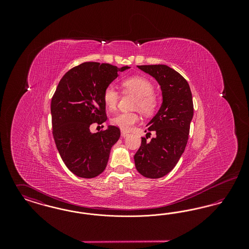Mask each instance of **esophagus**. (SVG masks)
I'll use <instances>...</instances> for the list:
<instances>
[{
	"instance_id": "1",
	"label": "esophagus",
	"mask_w": 249,
	"mask_h": 249,
	"mask_svg": "<svg viewBox=\"0 0 249 249\" xmlns=\"http://www.w3.org/2000/svg\"><path fill=\"white\" fill-rule=\"evenodd\" d=\"M121 135H122L123 137H125V136L129 135V132H128V131H125V130H121Z\"/></svg>"
}]
</instances>
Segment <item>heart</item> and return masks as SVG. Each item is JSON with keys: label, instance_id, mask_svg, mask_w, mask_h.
Masks as SVG:
<instances>
[{"label": "heart", "instance_id": "obj_1", "mask_svg": "<svg viewBox=\"0 0 249 249\" xmlns=\"http://www.w3.org/2000/svg\"><path fill=\"white\" fill-rule=\"evenodd\" d=\"M124 91L137 96L135 107L144 115H152L156 111L159 101L154 92V86L143 76H131L122 81ZM104 102L110 110L116 109L119 100V91L113 86H108L104 91ZM140 116L136 112H123L111 119L112 123L123 130H130L138 123Z\"/></svg>", "mask_w": 249, "mask_h": 249}]
</instances>
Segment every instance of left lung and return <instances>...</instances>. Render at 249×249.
I'll return each mask as SVG.
<instances>
[{
    "instance_id": "obj_1",
    "label": "left lung",
    "mask_w": 249,
    "mask_h": 249,
    "mask_svg": "<svg viewBox=\"0 0 249 249\" xmlns=\"http://www.w3.org/2000/svg\"><path fill=\"white\" fill-rule=\"evenodd\" d=\"M140 70L158 81L162 104L148 124L147 134L154 131L149 142L142 137L141 146L134 155L137 171L147 178H160L177 165L189 140L193 118V102L190 85L177 71L167 65H140ZM146 131V130H145Z\"/></svg>"
}]
</instances>
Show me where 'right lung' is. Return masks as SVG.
<instances>
[{
    "instance_id": "add662e5",
    "label": "right lung",
    "mask_w": 249,
    "mask_h": 249,
    "mask_svg": "<svg viewBox=\"0 0 249 249\" xmlns=\"http://www.w3.org/2000/svg\"><path fill=\"white\" fill-rule=\"evenodd\" d=\"M118 68L109 63L84 62L71 68L60 79L51 100L53 137L67 168L79 178L102 174L120 130L109 125L92 133V123L107 121L104 91L118 76Z\"/></svg>"
}]
</instances>
